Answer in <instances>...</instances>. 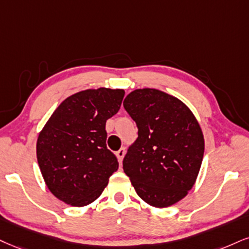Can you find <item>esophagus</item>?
Here are the masks:
<instances>
[{
	"mask_svg": "<svg viewBox=\"0 0 249 249\" xmlns=\"http://www.w3.org/2000/svg\"><path fill=\"white\" fill-rule=\"evenodd\" d=\"M124 155H125V149L124 148H121L119 150V151H116V157H118L120 162L122 161V159H124Z\"/></svg>",
	"mask_w": 249,
	"mask_h": 249,
	"instance_id": "esophagus-1",
	"label": "esophagus"
}]
</instances>
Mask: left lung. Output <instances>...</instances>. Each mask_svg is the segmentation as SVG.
<instances>
[{
  "label": "left lung",
  "mask_w": 249,
  "mask_h": 249,
  "mask_svg": "<svg viewBox=\"0 0 249 249\" xmlns=\"http://www.w3.org/2000/svg\"><path fill=\"white\" fill-rule=\"evenodd\" d=\"M124 107L139 129L124 158V173L148 204L177 203L194 186L203 159L197 120L182 101L156 89L130 92Z\"/></svg>",
  "instance_id": "1"
}]
</instances>
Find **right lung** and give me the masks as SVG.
<instances>
[{"label":"right lung","instance_id":"1","mask_svg":"<svg viewBox=\"0 0 249 249\" xmlns=\"http://www.w3.org/2000/svg\"><path fill=\"white\" fill-rule=\"evenodd\" d=\"M124 90L100 88L64 99L54 110L36 142V158L48 189L72 207L99 197L118 170L106 145V121L119 112Z\"/></svg>","mask_w":249,"mask_h":249}]
</instances>
